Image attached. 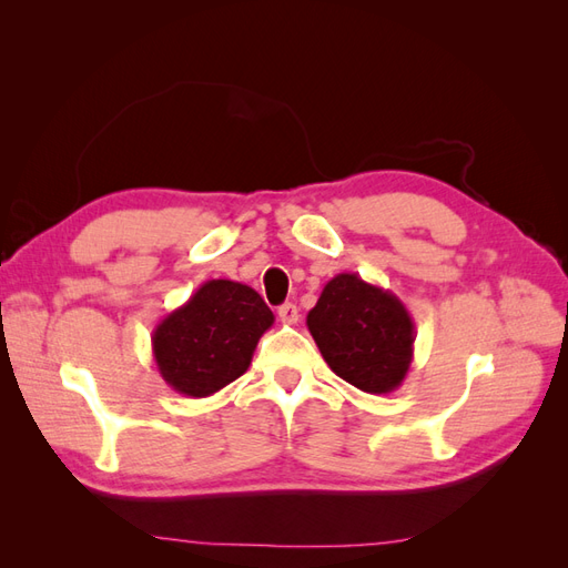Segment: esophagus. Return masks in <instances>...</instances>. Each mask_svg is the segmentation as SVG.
Returning a JSON list of instances; mask_svg holds the SVG:
<instances>
[{
  "mask_svg": "<svg viewBox=\"0 0 568 568\" xmlns=\"http://www.w3.org/2000/svg\"><path fill=\"white\" fill-rule=\"evenodd\" d=\"M277 315L284 324H296L298 322V307L294 303H284V305H280Z\"/></svg>",
  "mask_w": 568,
  "mask_h": 568,
  "instance_id": "34e87169",
  "label": "esophagus"
}]
</instances>
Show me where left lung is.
<instances>
[{"label":"left lung","mask_w":568,"mask_h":568,"mask_svg":"<svg viewBox=\"0 0 568 568\" xmlns=\"http://www.w3.org/2000/svg\"><path fill=\"white\" fill-rule=\"evenodd\" d=\"M324 363L365 393H390L403 384L415 353V322L390 291L341 272L324 284L307 313Z\"/></svg>","instance_id":"left-lung-1"}]
</instances>
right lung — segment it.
<instances>
[{"label": "right lung", "mask_w": 568, "mask_h": 568, "mask_svg": "<svg viewBox=\"0 0 568 568\" xmlns=\"http://www.w3.org/2000/svg\"><path fill=\"white\" fill-rule=\"evenodd\" d=\"M274 315L255 288L211 280L151 334L156 367L168 386L205 398L242 376Z\"/></svg>", "instance_id": "obj_1"}]
</instances>
